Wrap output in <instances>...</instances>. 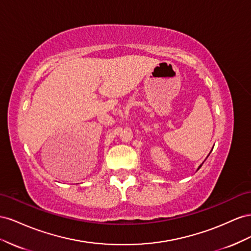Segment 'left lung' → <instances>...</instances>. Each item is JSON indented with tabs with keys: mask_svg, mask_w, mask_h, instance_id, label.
<instances>
[{
	"mask_svg": "<svg viewBox=\"0 0 251 251\" xmlns=\"http://www.w3.org/2000/svg\"><path fill=\"white\" fill-rule=\"evenodd\" d=\"M202 165H203V163H202V164H201V165H200V166H199V167H198V169H197V170H199V169H200V168H201V167H202Z\"/></svg>",
	"mask_w": 251,
	"mask_h": 251,
	"instance_id": "1",
	"label": "left lung"
}]
</instances>
